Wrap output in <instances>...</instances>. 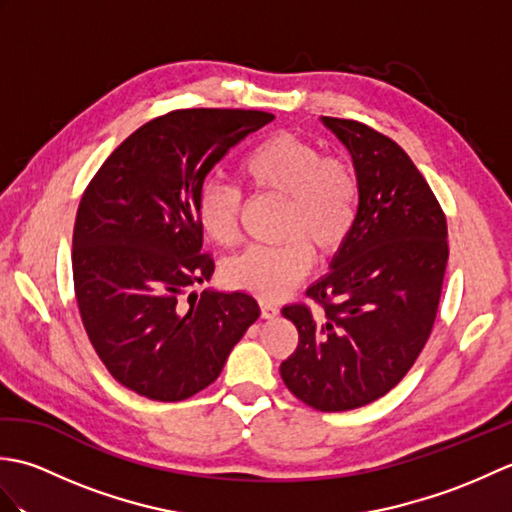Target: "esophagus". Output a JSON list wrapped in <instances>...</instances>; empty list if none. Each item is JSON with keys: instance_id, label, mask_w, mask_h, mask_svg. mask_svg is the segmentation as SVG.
<instances>
[{"instance_id": "1", "label": "esophagus", "mask_w": 512, "mask_h": 512, "mask_svg": "<svg viewBox=\"0 0 512 512\" xmlns=\"http://www.w3.org/2000/svg\"><path fill=\"white\" fill-rule=\"evenodd\" d=\"M259 312H262V319H273L279 314L277 306H273V303L268 301H259Z\"/></svg>"}]
</instances>
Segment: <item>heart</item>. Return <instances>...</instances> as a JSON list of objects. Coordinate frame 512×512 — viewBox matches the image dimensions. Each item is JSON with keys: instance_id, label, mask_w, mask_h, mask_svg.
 <instances>
[{"instance_id": "1", "label": "heart", "mask_w": 512, "mask_h": 512, "mask_svg": "<svg viewBox=\"0 0 512 512\" xmlns=\"http://www.w3.org/2000/svg\"><path fill=\"white\" fill-rule=\"evenodd\" d=\"M239 176L257 195L284 198L277 246H250L224 268L228 286L264 301L284 297L312 268V246L330 257L350 239L361 180L350 162L325 156L319 145L292 132L270 134L239 162ZM242 193L233 184L206 180L195 200V213L206 237L233 246L239 235Z\"/></svg>"}]
</instances>
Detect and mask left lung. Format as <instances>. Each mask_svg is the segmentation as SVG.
I'll list each match as a JSON object with an SVG mask.
<instances>
[{"instance_id":"obj_1","label":"left lung","mask_w":512,"mask_h":512,"mask_svg":"<svg viewBox=\"0 0 512 512\" xmlns=\"http://www.w3.org/2000/svg\"><path fill=\"white\" fill-rule=\"evenodd\" d=\"M361 180L356 226L310 286L319 306L281 310L299 343L279 372L317 411H350L385 396L416 363L438 314L449 259L447 215L396 140L350 118L323 116Z\"/></svg>"}]
</instances>
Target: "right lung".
Instances as JSON below:
<instances>
[{
  "label": "right lung",
  "instance_id": "add662e5",
  "mask_svg": "<svg viewBox=\"0 0 512 512\" xmlns=\"http://www.w3.org/2000/svg\"><path fill=\"white\" fill-rule=\"evenodd\" d=\"M273 118L215 107L162 114L125 138L83 191L76 306L107 372L138 396L178 402L209 387L259 317L246 292L182 299L215 270L195 213L206 173Z\"/></svg>",
  "mask_w": 512,
  "mask_h": 512
}]
</instances>
